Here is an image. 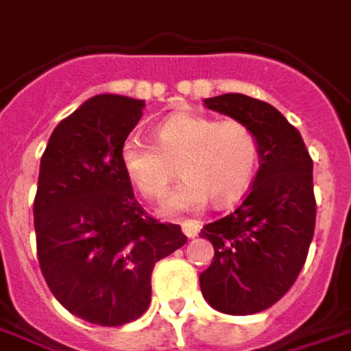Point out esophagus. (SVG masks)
<instances>
[{"label":"esophagus","instance_id":"34e87169","mask_svg":"<svg viewBox=\"0 0 351 351\" xmlns=\"http://www.w3.org/2000/svg\"><path fill=\"white\" fill-rule=\"evenodd\" d=\"M180 226H182V232H184L188 238H195L197 232H199V228H202L199 221H182Z\"/></svg>","mask_w":351,"mask_h":351}]
</instances>
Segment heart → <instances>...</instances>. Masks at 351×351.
Segmentation results:
<instances>
[{"label":"heart","mask_w":351,"mask_h":351,"mask_svg":"<svg viewBox=\"0 0 351 351\" xmlns=\"http://www.w3.org/2000/svg\"><path fill=\"white\" fill-rule=\"evenodd\" d=\"M156 145L128 138L121 147L126 178L147 202L163 199L175 167L184 176L167 195L163 211H195L209 202L230 206L250 188L259 165V140L240 121L175 113L156 128Z\"/></svg>","instance_id":"1"}]
</instances>
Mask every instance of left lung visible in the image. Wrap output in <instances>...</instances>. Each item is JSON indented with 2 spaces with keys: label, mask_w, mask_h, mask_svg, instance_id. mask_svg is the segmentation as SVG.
Wrapping results in <instances>:
<instances>
[{
  "label": "left lung",
  "mask_w": 351,
  "mask_h": 351,
  "mask_svg": "<svg viewBox=\"0 0 351 351\" xmlns=\"http://www.w3.org/2000/svg\"><path fill=\"white\" fill-rule=\"evenodd\" d=\"M207 109L245 123L259 140V171L230 215L202 228L215 256L199 275L207 304L228 315H252L292 288L315 230L313 161L302 134L261 99L223 94Z\"/></svg>",
  "instance_id": "obj_1"
}]
</instances>
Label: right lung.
<instances>
[{
	"instance_id": "add662e5",
	"label": "right lung",
	"mask_w": 351,
	"mask_h": 351,
	"mask_svg": "<svg viewBox=\"0 0 351 351\" xmlns=\"http://www.w3.org/2000/svg\"><path fill=\"white\" fill-rule=\"evenodd\" d=\"M144 107L126 95L90 97L56 126L40 161V269L57 302L94 325L142 315L156 263L186 244L180 226L145 213L121 165V147Z\"/></svg>"
}]
</instances>
